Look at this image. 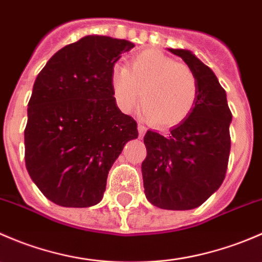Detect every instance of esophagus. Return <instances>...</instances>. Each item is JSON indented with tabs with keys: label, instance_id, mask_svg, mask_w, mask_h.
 <instances>
[{
	"label": "esophagus",
	"instance_id": "esophagus-1",
	"mask_svg": "<svg viewBox=\"0 0 262 262\" xmlns=\"http://www.w3.org/2000/svg\"><path fill=\"white\" fill-rule=\"evenodd\" d=\"M146 130H147L146 126H144L143 124H142V123H139V124H138V133H139V138H142V137L144 136V133H146Z\"/></svg>",
	"mask_w": 262,
	"mask_h": 262
}]
</instances>
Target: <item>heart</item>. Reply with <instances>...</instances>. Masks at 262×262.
I'll return each mask as SVG.
<instances>
[{
	"instance_id": "obj_1",
	"label": "heart",
	"mask_w": 262,
	"mask_h": 262,
	"mask_svg": "<svg viewBox=\"0 0 262 262\" xmlns=\"http://www.w3.org/2000/svg\"><path fill=\"white\" fill-rule=\"evenodd\" d=\"M113 95L123 112L143 102V114L160 128L181 124L191 114L199 84L194 71L158 49H146L130 59V70L116 63L110 75Z\"/></svg>"
}]
</instances>
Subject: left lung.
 <instances>
[{
    "label": "left lung",
    "instance_id": "1",
    "mask_svg": "<svg viewBox=\"0 0 262 262\" xmlns=\"http://www.w3.org/2000/svg\"><path fill=\"white\" fill-rule=\"evenodd\" d=\"M168 50L194 71L199 95L191 114L170 133L147 132L142 176L150 204L161 209L190 210L202 205L224 180L232 114L226 91L213 71L190 50Z\"/></svg>",
    "mask_w": 262,
    "mask_h": 262
}]
</instances>
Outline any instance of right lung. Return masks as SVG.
I'll return each mask as SVG.
<instances>
[{
    "label": "right lung",
    "instance_id": "obj_1",
    "mask_svg": "<svg viewBox=\"0 0 262 262\" xmlns=\"http://www.w3.org/2000/svg\"><path fill=\"white\" fill-rule=\"evenodd\" d=\"M125 39L86 35L58 50L34 82L28 104L25 165L44 196L60 207L101 202L113 163L138 138L137 121L120 112L110 75Z\"/></svg>",
    "mask_w": 262,
    "mask_h": 262
}]
</instances>
